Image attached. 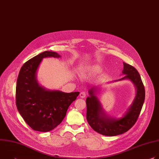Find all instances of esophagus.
Wrapping results in <instances>:
<instances>
[{
    "mask_svg": "<svg viewBox=\"0 0 159 159\" xmlns=\"http://www.w3.org/2000/svg\"><path fill=\"white\" fill-rule=\"evenodd\" d=\"M86 94H87L86 92L82 91V92H81V93H80V97L81 98H85V96H86Z\"/></svg>",
    "mask_w": 159,
    "mask_h": 159,
    "instance_id": "esophagus-1",
    "label": "esophagus"
}]
</instances>
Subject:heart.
Wrapping results in <instances>:
<instances>
[{
  "mask_svg": "<svg viewBox=\"0 0 159 159\" xmlns=\"http://www.w3.org/2000/svg\"><path fill=\"white\" fill-rule=\"evenodd\" d=\"M88 71L90 73H97L100 71V67L98 66V65H93L89 68Z\"/></svg>",
  "mask_w": 159,
  "mask_h": 159,
  "instance_id": "obj_1",
  "label": "heart"
}]
</instances>
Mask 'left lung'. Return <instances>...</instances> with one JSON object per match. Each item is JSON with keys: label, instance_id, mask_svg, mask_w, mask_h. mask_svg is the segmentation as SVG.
Listing matches in <instances>:
<instances>
[{"label": "left lung", "instance_id": "1", "mask_svg": "<svg viewBox=\"0 0 159 159\" xmlns=\"http://www.w3.org/2000/svg\"><path fill=\"white\" fill-rule=\"evenodd\" d=\"M122 73L126 74L118 80L129 79L135 85L137 94L129 109L123 117L114 118L108 117L103 111L101 103L95 96L96 87L89 90V96L86 99L87 115L88 123L96 132L106 136H116L128 131L137 122L141 112L145 97V91L141 77L135 68L123 62Z\"/></svg>", "mask_w": 159, "mask_h": 159}]
</instances>
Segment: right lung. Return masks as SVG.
Returning a JSON list of instances; mask_svg holds the SVG:
<instances>
[{"label":"right lung","mask_w":159,"mask_h":159,"mask_svg":"<svg viewBox=\"0 0 159 159\" xmlns=\"http://www.w3.org/2000/svg\"><path fill=\"white\" fill-rule=\"evenodd\" d=\"M46 57L60 55L46 51L27 61L19 71L16 90V103L20 116L33 130L42 132L51 131L61 123L68 108L79 94L47 90L38 84L36 71Z\"/></svg>","instance_id":"obj_1"}]
</instances>
